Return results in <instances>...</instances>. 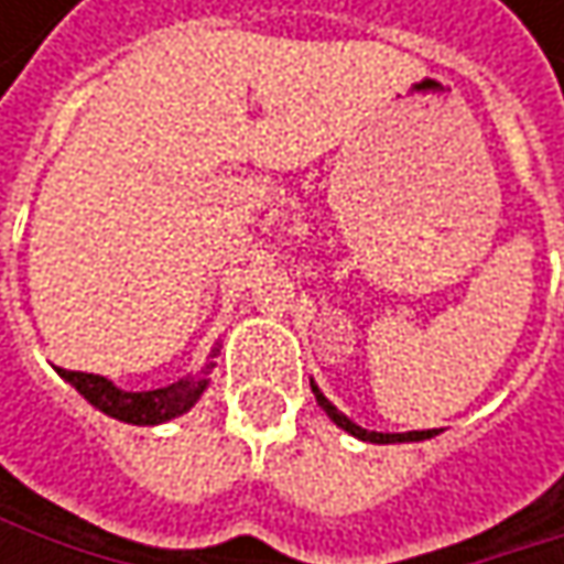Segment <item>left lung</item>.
<instances>
[{
    "label": "left lung",
    "instance_id": "1",
    "mask_svg": "<svg viewBox=\"0 0 564 564\" xmlns=\"http://www.w3.org/2000/svg\"><path fill=\"white\" fill-rule=\"evenodd\" d=\"M310 389L316 394V404L329 414V421L336 424V427H343L346 434H352V437H359V441H369V444H408V441H427V437H434L437 434V427H431V431H404V434H382V431H366L362 424H356L352 417H346L326 394L319 392V386L310 379Z\"/></svg>",
    "mask_w": 564,
    "mask_h": 564
}]
</instances>
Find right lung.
I'll return each instance as SVG.
<instances>
[{
    "label": "right lung",
    "instance_id": "right-lung-1",
    "mask_svg": "<svg viewBox=\"0 0 564 564\" xmlns=\"http://www.w3.org/2000/svg\"><path fill=\"white\" fill-rule=\"evenodd\" d=\"M215 356H218V349H212V359ZM212 369H215V362H205L198 376H185V379L172 382L166 389H153V392H127V389H120L110 379L94 376V372L57 369V376L64 382H70L77 392L84 394L97 411H104L107 417H117L123 424L150 427V424H166L172 417L185 414L202 398V392L208 389V372Z\"/></svg>",
    "mask_w": 564,
    "mask_h": 564
}]
</instances>
